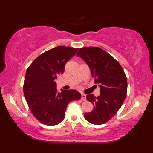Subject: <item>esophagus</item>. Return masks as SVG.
<instances>
[{"label":"esophagus","mask_w":153,"mask_h":153,"mask_svg":"<svg viewBox=\"0 0 153 153\" xmlns=\"http://www.w3.org/2000/svg\"><path fill=\"white\" fill-rule=\"evenodd\" d=\"M82 99L83 100H86V95H85V94H84V93H82Z\"/></svg>","instance_id":"esophagus-1"}]
</instances>
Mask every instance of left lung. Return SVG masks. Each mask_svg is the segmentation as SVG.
<instances>
[{
  "instance_id": "obj_1",
  "label": "left lung",
  "mask_w": 153,
  "mask_h": 153,
  "mask_svg": "<svg viewBox=\"0 0 153 153\" xmlns=\"http://www.w3.org/2000/svg\"><path fill=\"white\" fill-rule=\"evenodd\" d=\"M77 56L88 65L95 83L100 87L99 97L87 95L94 108L85 113L84 118L93 124H103L116 114L126 99L128 83L124 71L118 61L99 47L81 48Z\"/></svg>"
}]
</instances>
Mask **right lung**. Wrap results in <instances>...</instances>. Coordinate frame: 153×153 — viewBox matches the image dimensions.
<instances>
[{"instance_id": "right-lung-1", "label": "right lung", "mask_w": 153, "mask_h": 153, "mask_svg": "<svg viewBox=\"0 0 153 153\" xmlns=\"http://www.w3.org/2000/svg\"><path fill=\"white\" fill-rule=\"evenodd\" d=\"M79 48L58 46L39 55L25 73L24 93L29 108L38 121L55 126L65 118L68 103L81 99L76 90L58 92L56 79L64 71L65 65Z\"/></svg>"}]
</instances>
